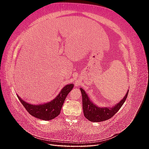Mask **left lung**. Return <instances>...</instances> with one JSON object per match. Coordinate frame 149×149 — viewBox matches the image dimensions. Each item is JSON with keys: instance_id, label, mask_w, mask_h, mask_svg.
Instances as JSON below:
<instances>
[{"instance_id": "obj_1", "label": "left lung", "mask_w": 149, "mask_h": 149, "mask_svg": "<svg viewBox=\"0 0 149 149\" xmlns=\"http://www.w3.org/2000/svg\"><path fill=\"white\" fill-rule=\"evenodd\" d=\"M80 90L82 94L84 116L87 119L91 122H94V123L104 121L111 118L120 109V107L126 100L129 92L128 89L123 100L113 107H100L96 105L92 101H91L87 93L83 88H81Z\"/></svg>"}]
</instances>
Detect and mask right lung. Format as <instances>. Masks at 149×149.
<instances>
[{"instance_id": "obj_1", "label": "right lung", "mask_w": 149, "mask_h": 149, "mask_svg": "<svg viewBox=\"0 0 149 149\" xmlns=\"http://www.w3.org/2000/svg\"><path fill=\"white\" fill-rule=\"evenodd\" d=\"M73 87V84H67L61 89L59 94L51 101L37 105L31 104L25 101L19 95H17V97L30 115L40 119L49 120L55 118L60 114L65 99Z\"/></svg>"}]
</instances>
